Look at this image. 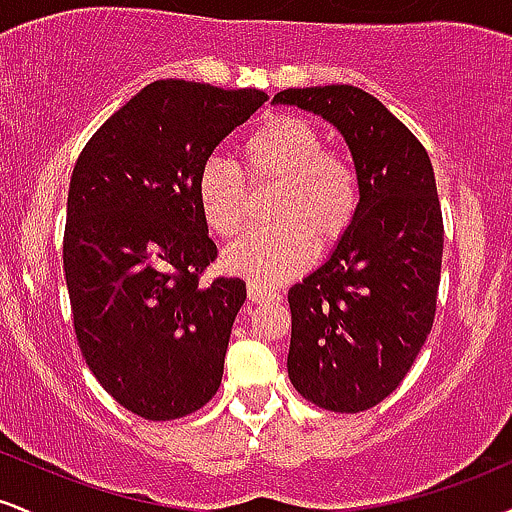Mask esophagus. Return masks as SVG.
I'll return each instance as SVG.
<instances>
[{
  "label": "esophagus",
  "mask_w": 512,
  "mask_h": 512,
  "mask_svg": "<svg viewBox=\"0 0 512 512\" xmlns=\"http://www.w3.org/2000/svg\"><path fill=\"white\" fill-rule=\"evenodd\" d=\"M248 298L252 303H267V301H276V298H279V293L267 289V286L248 284Z\"/></svg>",
  "instance_id": "34e87169"
}]
</instances>
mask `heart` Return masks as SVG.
I'll return each instance as SVG.
<instances>
[{
	"label": "heart",
	"mask_w": 512,
	"mask_h": 512,
	"mask_svg": "<svg viewBox=\"0 0 512 512\" xmlns=\"http://www.w3.org/2000/svg\"><path fill=\"white\" fill-rule=\"evenodd\" d=\"M252 185L279 182L272 216L279 226L252 231L228 245V274L276 286L315 262L317 243L332 248L354 226L361 182L349 158L325 149V139L303 117L269 115L243 142ZM197 204L216 236L231 238L248 221L250 190L243 173L223 158H209L197 175Z\"/></svg>",
	"instance_id": "b5f03b06"
}]
</instances>
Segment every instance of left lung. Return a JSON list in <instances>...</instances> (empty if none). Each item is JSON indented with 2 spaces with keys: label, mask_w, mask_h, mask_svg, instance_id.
I'll use <instances>...</instances> for the list:
<instances>
[{
  "label": "left lung",
  "mask_w": 512,
  "mask_h": 512,
  "mask_svg": "<svg viewBox=\"0 0 512 512\" xmlns=\"http://www.w3.org/2000/svg\"><path fill=\"white\" fill-rule=\"evenodd\" d=\"M274 103L332 122L361 182L354 226L289 291L293 387L356 414L397 390L431 334L443 262L436 175L424 144L363 88H286Z\"/></svg>",
  "instance_id": "obj_1"
}]
</instances>
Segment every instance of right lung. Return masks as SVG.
Masks as SVG:
<instances>
[{"mask_svg": "<svg viewBox=\"0 0 512 512\" xmlns=\"http://www.w3.org/2000/svg\"><path fill=\"white\" fill-rule=\"evenodd\" d=\"M267 93L163 79L98 127L76 158L64 276L86 366L132 414L170 421L216 395L245 281L202 284L216 245L197 175Z\"/></svg>", "mask_w": 512, "mask_h": 512, "instance_id": "obj_1", "label": "right lung"}]
</instances>
